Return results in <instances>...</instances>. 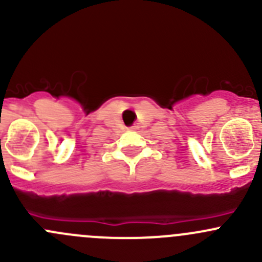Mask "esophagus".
Segmentation results:
<instances>
[{
  "mask_svg": "<svg viewBox=\"0 0 262 262\" xmlns=\"http://www.w3.org/2000/svg\"><path fill=\"white\" fill-rule=\"evenodd\" d=\"M130 130H134V127H130Z\"/></svg>",
  "mask_w": 262,
  "mask_h": 262,
  "instance_id": "obj_1",
  "label": "esophagus"
}]
</instances>
